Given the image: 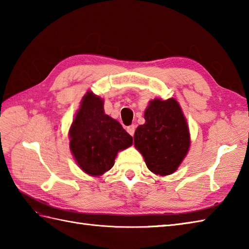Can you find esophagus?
I'll return each instance as SVG.
<instances>
[{
    "label": "esophagus",
    "mask_w": 249,
    "mask_h": 249,
    "mask_svg": "<svg viewBox=\"0 0 249 249\" xmlns=\"http://www.w3.org/2000/svg\"><path fill=\"white\" fill-rule=\"evenodd\" d=\"M135 129H136V126H135V125H130V126H128V127H127V133H128L130 136H134Z\"/></svg>",
    "instance_id": "esophagus-1"
}]
</instances>
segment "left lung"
Wrapping results in <instances>:
<instances>
[{"mask_svg":"<svg viewBox=\"0 0 249 249\" xmlns=\"http://www.w3.org/2000/svg\"><path fill=\"white\" fill-rule=\"evenodd\" d=\"M145 123L135 131L134 144L149 170L169 176L181 165L190 145L186 119L174 98L153 99L144 112Z\"/></svg>","mask_w":249,"mask_h":249,"instance_id":"1","label":"left lung"}]
</instances>
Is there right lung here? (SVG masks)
I'll use <instances>...</instances> for the list:
<instances>
[{"mask_svg": "<svg viewBox=\"0 0 249 249\" xmlns=\"http://www.w3.org/2000/svg\"><path fill=\"white\" fill-rule=\"evenodd\" d=\"M70 147L78 166L100 177L114 165L118 152L133 144V137L118 121L105 114L104 100L92 92L84 95L70 128Z\"/></svg>", "mask_w": 249, "mask_h": 249, "instance_id": "1", "label": "right lung"}]
</instances>
